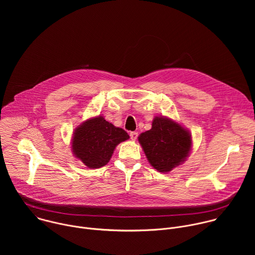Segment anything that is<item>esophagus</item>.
I'll return each instance as SVG.
<instances>
[{
	"label": "esophagus",
	"instance_id": "34e87169",
	"mask_svg": "<svg viewBox=\"0 0 255 255\" xmlns=\"http://www.w3.org/2000/svg\"><path fill=\"white\" fill-rule=\"evenodd\" d=\"M137 137H138V133H137L136 131H134V132H130V138H131V140L135 141V140L137 139Z\"/></svg>",
	"mask_w": 255,
	"mask_h": 255
}]
</instances>
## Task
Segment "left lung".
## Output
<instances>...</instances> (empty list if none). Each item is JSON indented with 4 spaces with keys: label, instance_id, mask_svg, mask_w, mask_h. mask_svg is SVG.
<instances>
[{
    "label": "left lung",
    "instance_id": "8db88e82",
    "mask_svg": "<svg viewBox=\"0 0 255 255\" xmlns=\"http://www.w3.org/2000/svg\"><path fill=\"white\" fill-rule=\"evenodd\" d=\"M138 140L149 163L160 172H168L183 163L192 147L188 130L161 117H155L151 129L141 133Z\"/></svg>",
    "mask_w": 255,
    "mask_h": 255
}]
</instances>
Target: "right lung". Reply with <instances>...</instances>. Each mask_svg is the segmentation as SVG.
<instances>
[{
	"label": "right lung",
	"instance_id": "right-lung-1",
	"mask_svg": "<svg viewBox=\"0 0 255 255\" xmlns=\"http://www.w3.org/2000/svg\"><path fill=\"white\" fill-rule=\"evenodd\" d=\"M129 138L122 128L104 117L92 118L80 125L72 138V152L90 168H99L111 159L117 145Z\"/></svg>",
	"mask_w": 255,
	"mask_h": 255
}]
</instances>
